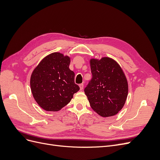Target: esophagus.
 <instances>
[{"instance_id":"esophagus-1","label":"esophagus","mask_w":160,"mask_h":160,"mask_svg":"<svg viewBox=\"0 0 160 160\" xmlns=\"http://www.w3.org/2000/svg\"><path fill=\"white\" fill-rule=\"evenodd\" d=\"M79 88H80V90H83V84L81 83L79 85Z\"/></svg>"}]
</instances>
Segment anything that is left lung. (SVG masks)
Instances as JSON below:
<instances>
[{
  "label": "left lung",
  "mask_w": 160,
  "mask_h": 160,
  "mask_svg": "<svg viewBox=\"0 0 160 160\" xmlns=\"http://www.w3.org/2000/svg\"><path fill=\"white\" fill-rule=\"evenodd\" d=\"M92 79L84 91L91 108L101 117L115 115L128 95V82L117 61L110 57L89 60Z\"/></svg>",
  "instance_id": "obj_1"
}]
</instances>
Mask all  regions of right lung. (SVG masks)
Wrapping results in <instances>:
<instances>
[{
	"instance_id": "add662e5",
	"label": "right lung",
	"mask_w": 160,
	"mask_h": 160,
	"mask_svg": "<svg viewBox=\"0 0 160 160\" xmlns=\"http://www.w3.org/2000/svg\"><path fill=\"white\" fill-rule=\"evenodd\" d=\"M71 57L59 52L47 55L34 69L30 79L34 99L47 111H58L79 90L75 73L69 69Z\"/></svg>"
}]
</instances>
